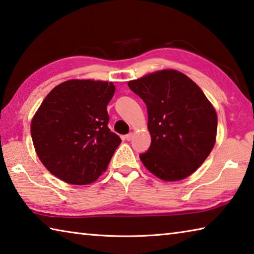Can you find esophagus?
I'll return each mask as SVG.
<instances>
[{"mask_svg": "<svg viewBox=\"0 0 254 254\" xmlns=\"http://www.w3.org/2000/svg\"><path fill=\"white\" fill-rule=\"evenodd\" d=\"M133 139V134L132 133H128V134H127L126 135V140H127V141H131Z\"/></svg>", "mask_w": 254, "mask_h": 254, "instance_id": "34e87169", "label": "esophagus"}]
</instances>
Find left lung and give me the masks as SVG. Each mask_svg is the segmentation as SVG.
<instances>
[{
    "label": "left lung",
    "instance_id": "obj_1",
    "mask_svg": "<svg viewBox=\"0 0 254 254\" xmlns=\"http://www.w3.org/2000/svg\"><path fill=\"white\" fill-rule=\"evenodd\" d=\"M147 105L151 145L140 159L165 182L187 178L209 156L217 114L199 86L175 69H161L127 83Z\"/></svg>",
    "mask_w": 254,
    "mask_h": 254
}]
</instances>
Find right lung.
Instances as JSON below:
<instances>
[{
    "instance_id": "add662e5",
    "label": "right lung",
    "mask_w": 254,
    "mask_h": 254,
    "mask_svg": "<svg viewBox=\"0 0 254 254\" xmlns=\"http://www.w3.org/2000/svg\"><path fill=\"white\" fill-rule=\"evenodd\" d=\"M112 81L69 79L53 88L31 120L34 150L47 169L70 185L105 173L121 139L107 127Z\"/></svg>"
}]
</instances>
